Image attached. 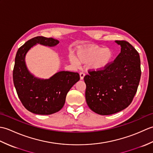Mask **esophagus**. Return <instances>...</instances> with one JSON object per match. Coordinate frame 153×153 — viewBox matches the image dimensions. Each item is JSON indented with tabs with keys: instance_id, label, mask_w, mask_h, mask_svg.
I'll return each mask as SVG.
<instances>
[{
	"instance_id": "34e87169",
	"label": "esophagus",
	"mask_w": 153,
	"mask_h": 153,
	"mask_svg": "<svg viewBox=\"0 0 153 153\" xmlns=\"http://www.w3.org/2000/svg\"><path fill=\"white\" fill-rule=\"evenodd\" d=\"M79 76H80V79H83L84 76H85V74L83 72H80L79 73Z\"/></svg>"
}]
</instances>
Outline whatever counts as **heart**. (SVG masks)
<instances>
[{"label":"heart","instance_id":"heart-1","mask_svg":"<svg viewBox=\"0 0 153 153\" xmlns=\"http://www.w3.org/2000/svg\"><path fill=\"white\" fill-rule=\"evenodd\" d=\"M114 56L113 52L110 48L91 46L79 48L77 51L76 58L70 56V62L74 66H77L79 62L89 64L90 70L100 71L105 70L111 62Z\"/></svg>","mask_w":153,"mask_h":153}]
</instances>
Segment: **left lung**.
I'll return each mask as SVG.
<instances>
[{"label":"left lung","mask_w":153,"mask_h":153,"mask_svg":"<svg viewBox=\"0 0 153 153\" xmlns=\"http://www.w3.org/2000/svg\"><path fill=\"white\" fill-rule=\"evenodd\" d=\"M121 52L105 70L89 71L84 77L85 99L93 112L110 115L127 108L136 94L141 78L138 52L126 41H115Z\"/></svg>","instance_id":"obj_1"}]
</instances>
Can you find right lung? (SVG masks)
<instances>
[{
    "label": "right lung",
    "instance_id": "right-lung-1",
    "mask_svg": "<svg viewBox=\"0 0 153 153\" xmlns=\"http://www.w3.org/2000/svg\"><path fill=\"white\" fill-rule=\"evenodd\" d=\"M59 41L53 38L38 36L27 41L19 48L15 58L13 81L22 105L29 111L41 115L57 112L64 106L68 92L79 80L77 72L61 71L48 79L35 77L28 70L25 56L34 45L54 47Z\"/></svg>",
    "mask_w": 153,
    "mask_h": 153
}]
</instances>
